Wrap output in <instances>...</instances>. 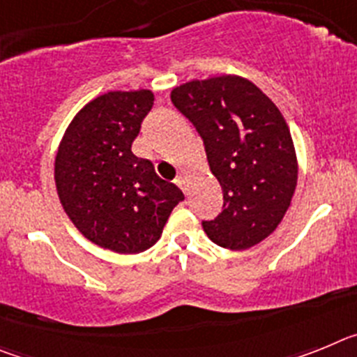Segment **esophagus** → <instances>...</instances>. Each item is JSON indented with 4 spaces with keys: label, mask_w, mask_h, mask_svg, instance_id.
<instances>
[{
    "label": "esophagus",
    "mask_w": 357,
    "mask_h": 357,
    "mask_svg": "<svg viewBox=\"0 0 357 357\" xmlns=\"http://www.w3.org/2000/svg\"><path fill=\"white\" fill-rule=\"evenodd\" d=\"M175 184L178 185V188H181L182 191H184V193H185V189H188V178H185L184 175H178V176H176V178H175Z\"/></svg>",
    "instance_id": "1"
}]
</instances>
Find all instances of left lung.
<instances>
[{
	"label": "left lung",
	"instance_id": "8db88e82",
	"mask_svg": "<svg viewBox=\"0 0 357 357\" xmlns=\"http://www.w3.org/2000/svg\"><path fill=\"white\" fill-rule=\"evenodd\" d=\"M172 102L204 139L207 160L223 191V211L202 222L218 247L247 250L277 229L298 178L288 123L275 103L236 75L191 80Z\"/></svg>",
	"mask_w": 357,
	"mask_h": 357
}]
</instances>
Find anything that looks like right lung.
Masks as SVG:
<instances>
[{
  "label": "right lung",
  "instance_id": "1",
  "mask_svg": "<svg viewBox=\"0 0 357 357\" xmlns=\"http://www.w3.org/2000/svg\"><path fill=\"white\" fill-rule=\"evenodd\" d=\"M153 93L110 91L69 123L55 157V184L73 225L98 247L139 254L155 245L173 207L184 200L132 143Z\"/></svg>",
  "mask_w": 357,
  "mask_h": 357
}]
</instances>
